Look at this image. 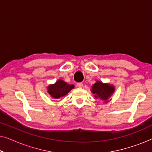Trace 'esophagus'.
<instances>
[{
    "instance_id": "obj_1",
    "label": "esophagus",
    "mask_w": 152,
    "mask_h": 152,
    "mask_svg": "<svg viewBox=\"0 0 152 152\" xmlns=\"http://www.w3.org/2000/svg\"><path fill=\"white\" fill-rule=\"evenodd\" d=\"M77 86L78 88H82L83 84H82V83H78V84H77Z\"/></svg>"
}]
</instances>
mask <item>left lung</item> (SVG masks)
<instances>
[{
  "label": "left lung",
  "mask_w": 152,
  "mask_h": 152,
  "mask_svg": "<svg viewBox=\"0 0 152 152\" xmlns=\"http://www.w3.org/2000/svg\"><path fill=\"white\" fill-rule=\"evenodd\" d=\"M91 91L94 94L95 98H99L104 101V103H107L111 101V99H109L111 98L115 92V86L109 83H103L101 81L97 80L94 84H93Z\"/></svg>",
  "instance_id": "obj_1"
}]
</instances>
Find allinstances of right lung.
Returning a JSON list of instances; mask_svg holds the SVG:
<instances>
[{"label":"right lung","mask_w":152,"mask_h":152,"mask_svg":"<svg viewBox=\"0 0 152 152\" xmlns=\"http://www.w3.org/2000/svg\"><path fill=\"white\" fill-rule=\"evenodd\" d=\"M75 88L73 84H68L62 80H58L55 84L47 86V92L52 98L59 99L66 96L72 89Z\"/></svg>","instance_id":"1"}]
</instances>
